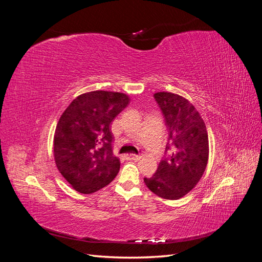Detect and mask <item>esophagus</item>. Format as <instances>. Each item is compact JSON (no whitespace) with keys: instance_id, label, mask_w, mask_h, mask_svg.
Returning <instances> with one entry per match:
<instances>
[{"instance_id":"obj_1","label":"esophagus","mask_w":262,"mask_h":262,"mask_svg":"<svg viewBox=\"0 0 262 262\" xmlns=\"http://www.w3.org/2000/svg\"><path fill=\"white\" fill-rule=\"evenodd\" d=\"M125 158H126V160H130V161H138V160H140L141 156L137 155V154H126Z\"/></svg>"}]
</instances>
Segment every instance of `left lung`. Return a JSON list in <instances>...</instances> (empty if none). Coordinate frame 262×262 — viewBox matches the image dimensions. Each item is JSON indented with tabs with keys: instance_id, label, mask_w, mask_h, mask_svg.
<instances>
[{
	"instance_id": "left-lung-1",
	"label": "left lung",
	"mask_w": 262,
	"mask_h": 262,
	"mask_svg": "<svg viewBox=\"0 0 262 262\" xmlns=\"http://www.w3.org/2000/svg\"><path fill=\"white\" fill-rule=\"evenodd\" d=\"M154 99L167 126L168 142L156 172L144 182L158 196L177 200L193 189L207 167L208 132L200 114L186 98L160 92Z\"/></svg>"
}]
</instances>
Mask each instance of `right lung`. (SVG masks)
I'll return each mask as SVG.
<instances>
[{"label":"right lung","instance_id":"add662e5","mask_svg":"<svg viewBox=\"0 0 262 262\" xmlns=\"http://www.w3.org/2000/svg\"><path fill=\"white\" fill-rule=\"evenodd\" d=\"M122 93L94 91L76 97L57 124L53 153L61 175L76 191L93 193L120 169L114 155L112 122L129 105Z\"/></svg>","mask_w":262,"mask_h":262}]
</instances>
